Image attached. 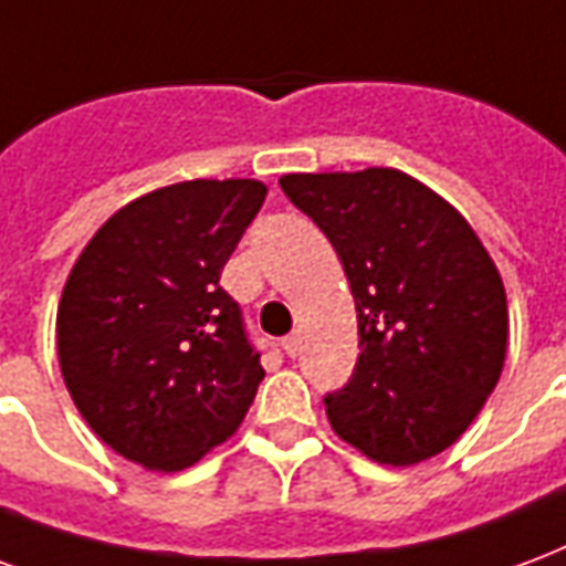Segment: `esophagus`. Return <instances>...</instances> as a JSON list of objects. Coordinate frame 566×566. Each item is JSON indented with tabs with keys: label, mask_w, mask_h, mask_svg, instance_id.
Here are the masks:
<instances>
[{
	"label": "esophagus",
	"mask_w": 566,
	"mask_h": 566,
	"mask_svg": "<svg viewBox=\"0 0 566 566\" xmlns=\"http://www.w3.org/2000/svg\"><path fill=\"white\" fill-rule=\"evenodd\" d=\"M283 353H286L289 358H295L301 353V337L298 334H289V337H283Z\"/></svg>",
	"instance_id": "esophagus-1"
}]
</instances>
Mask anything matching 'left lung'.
I'll use <instances>...</instances> for the list:
<instances>
[{
	"label": "left lung",
	"mask_w": 566,
	"mask_h": 566,
	"mask_svg": "<svg viewBox=\"0 0 566 566\" xmlns=\"http://www.w3.org/2000/svg\"><path fill=\"white\" fill-rule=\"evenodd\" d=\"M280 187L332 241L356 301V370L325 395L334 434L391 468L440 455L506 358L492 255L447 198L398 168L283 175Z\"/></svg>",
	"instance_id": "1"
}]
</instances>
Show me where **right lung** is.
Returning a JSON list of instances; mask_svg holds the SVG:
<instances>
[{"label":"right lung","instance_id":"obj_1","mask_svg":"<svg viewBox=\"0 0 566 566\" xmlns=\"http://www.w3.org/2000/svg\"><path fill=\"white\" fill-rule=\"evenodd\" d=\"M265 196L247 177L153 189L77 255L56 311L60 370L117 455L175 473L243 422L265 370L220 274Z\"/></svg>","mask_w":566,"mask_h":566}]
</instances>
